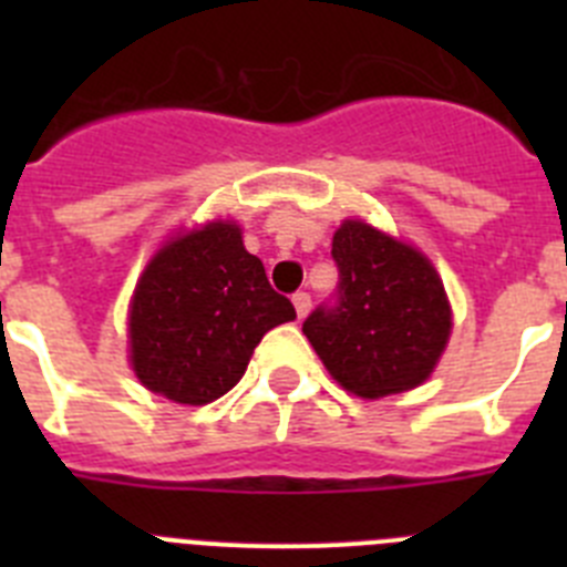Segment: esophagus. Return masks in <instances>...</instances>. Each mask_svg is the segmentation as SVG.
I'll return each mask as SVG.
<instances>
[{"label": "esophagus", "mask_w": 567, "mask_h": 567, "mask_svg": "<svg viewBox=\"0 0 567 567\" xmlns=\"http://www.w3.org/2000/svg\"><path fill=\"white\" fill-rule=\"evenodd\" d=\"M292 303H295V312L298 318H307V312L312 309V295L309 292H295L292 295Z\"/></svg>", "instance_id": "esophagus-1"}]
</instances>
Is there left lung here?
Wrapping results in <instances>:
<instances>
[{
  "mask_svg": "<svg viewBox=\"0 0 567 567\" xmlns=\"http://www.w3.org/2000/svg\"><path fill=\"white\" fill-rule=\"evenodd\" d=\"M332 260L338 287L303 320L329 374L365 400L423 383L452 332V309L432 264L360 221L334 233Z\"/></svg>",
  "mask_w": 567,
  "mask_h": 567,
  "instance_id": "1",
  "label": "left lung"
}]
</instances>
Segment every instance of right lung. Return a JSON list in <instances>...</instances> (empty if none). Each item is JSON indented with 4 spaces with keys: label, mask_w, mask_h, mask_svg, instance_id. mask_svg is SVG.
<instances>
[{
    "label": "right lung",
    "mask_w": 567,
    "mask_h": 567,
    "mask_svg": "<svg viewBox=\"0 0 567 567\" xmlns=\"http://www.w3.org/2000/svg\"><path fill=\"white\" fill-rule=\"evenodd\" d=\"M295 318L292 300L269 287L235 224L169 240L150 260L130 309L133 369L150 392L204 405L227 394L260 338Z\"/></svg>",
    "instance_id": "obj_1"
}]
</instances>
